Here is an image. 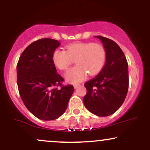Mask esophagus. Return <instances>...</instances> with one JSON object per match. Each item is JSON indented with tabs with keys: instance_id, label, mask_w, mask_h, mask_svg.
Masks as SVG:
<instances>
[{
	"instance_id": "1",
	"label": "esophagus",
	"mask_w": 150,
	"mask_h": 150,
	"mask_svg": "<svg viewBox=\"0 0 150 150\" xmlns=\"http://www.w3.org/2000/svg\"><path fill=\"white\" fill-rule=\"evenodd\" d=\"M79 86H80V85H78V84H76V85H74V88L77 89V87H79Z\"/></svg>"
}]
</instances>
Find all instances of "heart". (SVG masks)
Here are the masks:
<instances>
[{
    "label": "heart",
    "instance_id": "1",
    "mask_svg": "<svg viewBox=\"0 0 150 150\" xmlns=\"http://www.w3.org/2000/svg\"><path fill=\"white\" fill-rule=\"evenodd\" d=\"M106 52L104 46L94 42H77L66 46V51L58 49L52 60L57 68L67 70L75 60L77 64L65 73V79L73 83L80 82L90 75H97L104 66Z\"/></svg>",
    "mask_w": 150,
    "mask_h": 150
}]
</instances>
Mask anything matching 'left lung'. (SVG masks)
Here are the masks:
<instances>
[{
	"instance_id": "8db88e82",
	"label": "left lung",
	"mask_w": 150,
	"mask_h": 150,
	"mask_svg": "<svg viewBox=\"0 0 150 150\" xmlns=\"http://www.w3.org/2000/svg\"><path fill=\"white\" fill-rule=\"evenodd\" d=\"M106 52L104 66L96 77L85 83L87 94L85 107L98 116H108L120 107L128 90V62L123 51L116 42L97 36Z\"/></svg>"
}]
</instances>
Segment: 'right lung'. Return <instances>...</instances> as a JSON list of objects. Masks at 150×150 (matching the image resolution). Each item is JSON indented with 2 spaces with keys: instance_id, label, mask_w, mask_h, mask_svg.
Here are the masks:
<instances>
[{
  "instance_id": "1",
  "label": "right lung",
  "mask_w": 150,
  "mask_h": 150,
  "mask_svg": "<svg viewBox=\"0 0 150 150\" xmlns=\"http://www.w3.org/2000/svg\"><path fill=\"white\" fill-rule=\"evenodd\" d=\"M58 41L41 39L30 44L17 64L18 90L24 104L34 116L43 120H55L65 112L73 94L72 85L56 73L53 53Z\"/></svg>"
}]
</instances>
